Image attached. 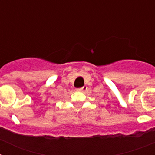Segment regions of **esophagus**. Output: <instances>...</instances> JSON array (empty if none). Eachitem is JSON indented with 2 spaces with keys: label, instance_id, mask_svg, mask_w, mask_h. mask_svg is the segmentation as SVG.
<instances>
[{
  "label": "esophagus",
  "instance_id": "obj_1",
  "mask_svg": "<svg viewBox=\"0 0 155 155\" xmlns=\"http://www.w3.org/2000/svg\"><path fill=\"white\" fill-rule=\"evenodd\" d=\"M78 91H81V92H83V91H86L87 90V87L86 86H84V87H80V88H78V89H76Z\"/></svg>",
  "mask_w": 155,
  "mask_h": 155
}]
</instances>
